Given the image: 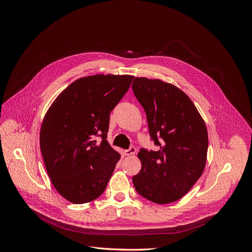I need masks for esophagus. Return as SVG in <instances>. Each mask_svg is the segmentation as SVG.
<instances>
[{"instance_id":"esophagus-1","label":"esophagus","mask_w":252,"mask_h":252,"mask_svg":"<svg viewBox=\"0 0 252 252\" xmlns=\"http://www.w3.org/2000/svg\"><path fill=\"white\" fill-rule=\"evenodd\" d=\"M136 152H137V149H136L134 146H131L129 149L125 150V151H124L125 155H126V156H128V155H133V154H135Z\"/></svg>"}]
</instances>
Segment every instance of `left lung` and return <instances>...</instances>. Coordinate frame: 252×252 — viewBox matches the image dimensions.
<instances>
[{"label":"left lung","instance_id":"1","mask_svg":"<svg viewBox=\"0 0 252 252\" xmlns=\"http://www.w3.org/2000/svg\"><path fill=\"white\" fill-rule=\"evenodd\" d=\"M134 94L147 116L157 151L140 149V173L133 177L136 191L157 203L175 202L203 173L208 136L194 103L176 86L160 79L136 77Z\"/></svg>","mask_w":252,"mask_h":252}]
</instances>
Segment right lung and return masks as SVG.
Wrapping results in <instances>:
<instances>
[{
	"label": "right lung",
	"mask_w": 252,
	"mask_h": 252,
	"mask_svg": "<svg viewBox=\"0 0 252 252\" xmlns=\"http://www.w3.org/2000/svg\"><path fill=\"white\" fill-rule=\"evenodd\" d=\"M133 78L114 74L81 77L50 106L39 146L53 186L66 200L75 204L93 201L107 186L121 159L106 140L109 116Z\"/></svg>",
	"instance_id": "1"
}]
</instances>
